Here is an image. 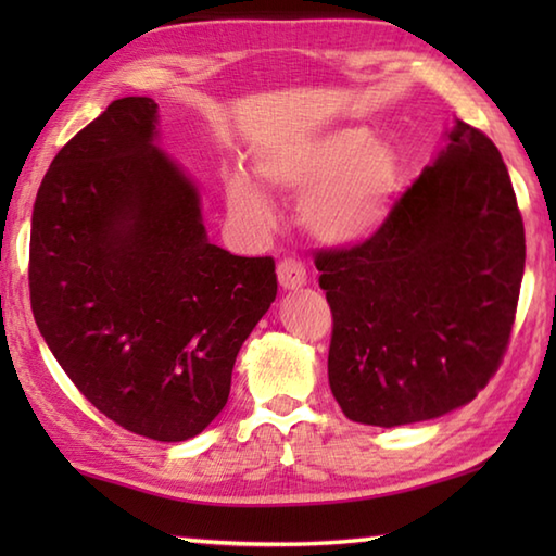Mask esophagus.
I'll list each match as a JSON object with an SVG mask.
<instances>
[{"label":"esophagus","instance_id":"34e87169","mask_svg":"<svg viewBox=\"0 0 556 556\" xmlns=\"http://www.w3.org/2000/svg\"><path fill=\"white\" fill-rule=\"evenodd\" d=\"M277 277H279V285L285 289H299L306 285V269L294 257H285L279 262Z\"/></svg>","mask_w":556,"mask_h":556}]
</instances>
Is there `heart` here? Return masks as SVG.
Segmentation results:
<instances>
[{
	"label": "heart",
	"mask_w": 556,
	"mask_h": 556,
	"mask_svg": "<svg viewBox=\"0 0 556 556\" xmlns=\"http://www.w3.org/2000/svg\"><path fill=\"white\" fill-rule=\"evenodd\" d=\"M255 172L260 181L277 191L301 193V223L328 244L372 238L388 220L400 184L394 149L361 127L271 149L257 159ZM225 195L238 220L260 230L271 223L269 201L248 176L228 174Z\"/></svg>",
	"instance_id": "1"
}]
</instances>
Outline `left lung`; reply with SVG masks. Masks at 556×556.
<instances>
[{"label": "left lung", "mask_w": 556, "mask_h": 556, "mask_svg": "<svg viewBox=\"0 0 556 556\" xmlns=\"http://www.w3.org/2000/svg\"><path fill=\"white\" fill-rule=\"evenodd\" d=\"M314 262L333 314L328 382L348 419L388 429L470 402L501 368L525 271L497 147L456 119L382 228Z\"/></svg>", "instance_id": "obj_1"}]
</instances>
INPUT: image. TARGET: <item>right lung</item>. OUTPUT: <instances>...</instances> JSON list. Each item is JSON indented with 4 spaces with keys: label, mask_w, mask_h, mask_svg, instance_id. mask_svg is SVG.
Instances as JSON below:
<instances>
[{
    "label": "right lung",
    "mask_w": 556,
    "mask_h": 556,
    "mask_svg": "<svg viewBox=\"0 0 556 556\" xmlns=\"http://www.w3.org/2000/svg\"><path fill=\"white\" fill-rule=\"evenodd\" d=\"M154 137L156 102L122 98L55 154L34 203L29 291L92 407L131 434L186 441L228 402L277 275L271 257L208 242L199 191Z\"/></svg>",
    "instance_id": "1"
}]
</instances>
